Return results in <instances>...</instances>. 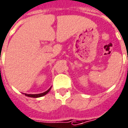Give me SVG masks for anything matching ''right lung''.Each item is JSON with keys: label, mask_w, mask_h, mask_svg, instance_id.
Returning <instances> with one entry per match:
<instances>
[{"label": "right lung", "mask_w": 128, "mask_h": 128, "mask_svg": "<svg viewBox=\"0 0 128 128\" xmlns=\"http://www.w3.org/2000/svg\"><path fill=\"white\" fill-rule=\"evenodd\" d=\"M50 89H51V87L49 88L46 92H44V93H42V94H25V95L26 96H28V97H31V98H39V97H42V96H45L46 94H47L50 92Z\"/></svg>", "instance_id": "right-lung-1"}]
</instances>
